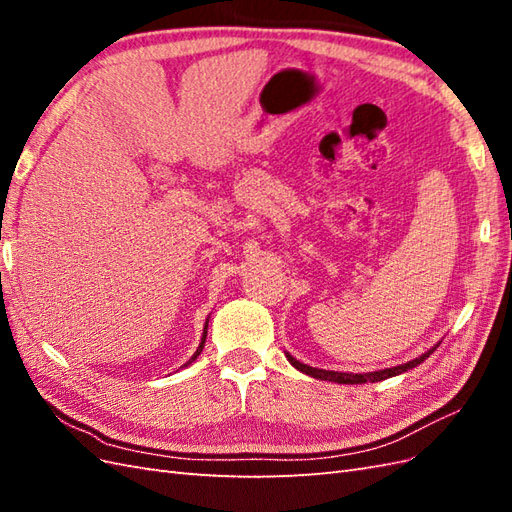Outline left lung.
I'll use <instances>...</instances> for the list:
<instances>
[{
  "instance_id": "1",
  "label": "left lung",
  "mask_w": 512,
  "mask_h": 512,
  "mask_svg": "<svg viewBox=\"0 0 512 512\" xmlns=\"http://www.w3.org/2000/svg\"><path fill=\"white\" fill-rule=\"evenodd\" d=\"M438 347V345H436ZM436 347H431L429 352H424L422 356L413 358V361L405 363V365H396V367H387V369H378V372H369V374H347V372H330V369H319V367H310V365H303L299 363L297 358H292L290 354H286V358L290 361L292 367H297L299 372L308 374L312 378H319V380H330V383H341V385H361V383H378V380H385L391 376H398L402 372H409L411 367L420 365L422 361H427V358L436 352Z\"/></svg>"
}]
</instances>
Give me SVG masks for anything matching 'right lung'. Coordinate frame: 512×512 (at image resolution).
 <instances>
[{
    "label": "right lung",
    "mask_w": 512,
    "mask_h": 512,
    "mask_svg": "<svg viewBox=\"0 0 512 512\" xmlns=\"http://www.w3.org/2000/svg\"><path fill=\"white\" fill-rule=\"evenodd\" d=\"M206 328H209V319H206V323H204V334H202V343H200V347H198V350H195V354L189 358V361H187V365H191L193 361H195V358H198L200 356V352H202V347H204V341H206Z\"/></svg>",
    "instance_id": "add662e5"
}]
</instances>
